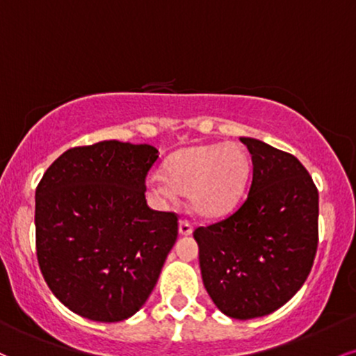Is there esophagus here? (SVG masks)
I'll list each match as a JSON object with an SVG mask.
<instances>
[{
    "mask_svg": "<svg viewBox=\"0 0 356 356\" xmlns=\"http://www.w3.org/2000/svg\"><path fill=\"white\" fill-rule=\"evenodd\" d=\"M179 234H181L182 237H187V235L192 234V225L189 224V222L187 220L179 222Z\"/></svg>",
    "mask_w": 356,
    "mask_h": 356,
    "instance_id": "1",
    "label": "esophagus"
}]
</instances>
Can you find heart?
Wrapping results in <instances>:
<instances>
[{
    "label": "heart",
    "mask_w": 356,
    "mask_h": 356,
    "mask_svg": "<svg viewBox=\"0 0 356 356\" xmlns=\"http://www.w3.org/2000/svg\"><path fill=\"white\" fill-rule=\"evenodd\" d=\"M250 162L235 143L197 144L169 157L165 175L151 174L147 187L157 199L174 202L177 192L189 194L197 216L216 219L229 213L245 192Z\"/></svg>",
    "instance_id": "obj_1"
}]
</instances>
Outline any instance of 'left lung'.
Segmentation results:
<instances>
[{"label": "left lung", "mask_w": 356, "mask_h": 356, "mask_svg": "<svg viewBox=\"0 0 356 356\" xmlns=\"http://www.w3.org/2000/svg\"><path fill=\"white\" fill-rule=\"evenodd\" d=\"M252 156L248 195L227 219L194 230L202 282L230 318L264 316L305 284L318 245V192L292 154L241 137Z\"/></svg>", "instance_id": "1"}]
</instances>
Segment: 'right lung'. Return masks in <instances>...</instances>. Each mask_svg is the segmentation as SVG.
Instances as JSON below:
<instances>
[{
  "label": "right lung",
  "mask_w": 356,
  "mask_h": 356,
  "mask_svg": "<svg viewBox=\"0 0 356 356\" xmlns=\"http://www.w3.org/2000/svg\"><path fill=\"white\" fill-rule=\"evenodd\" d=\"M159 157L121 140L74 147L36 189V255L64 307L92 322L139 312L177 241V216L145 202V175Z\"/></svg>",
  "instance_id": "add662e5"
}]
</instances>
